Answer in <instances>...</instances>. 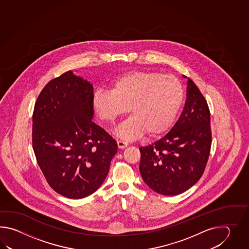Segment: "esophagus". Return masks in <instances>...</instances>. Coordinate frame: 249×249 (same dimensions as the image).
Returning <instances> with one entry per match:
<instances>
[{
	"label": "esophagus",
	"mask_w": 249,
	"mask_h": 249,
	"mask_svg": "<svg viewBox=\"0 0 249 249\" xmlns=\"http://www.w3.org/2000/svg\"><path fill=\"white\" fill-rule=\"evenodd\" d=\"M117 146H118L119 148H124L128 146V142L119 140V141H117Z\"/></svg>",
	"instance_id": "esophagus-1"
}]
</instances>
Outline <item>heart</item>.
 Wrapping results in <instances>:
<instances>
[{
	"mask_svg": "<svg viewBox=\"0 0 249 249\" xmlns=\"http://www.w3.org/2000/svg\"><path fill=\"white\" fill-rule=\"evenodd\" d=\"M183 99V86L175 75L132 71L114 80L110 90H96L91 104L96 116L107 124H113L128 109L131 116L117 128V135L134 140L145 132L157 136L165 132Z\"/></svg>",
	"mask_w": 249,
	"mask_h": 249,
	"instance_id": "heart-1",
	"label": "heart"
}]
</instances>
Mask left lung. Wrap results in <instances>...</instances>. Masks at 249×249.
Masks as SVG:
<instances>
[{"mask_svg":"<svg viewBox=\"0 0 249 249\" xmlns=\"http://www.w3.org/2000/svg\"><path fill=\"white\" fill-rule=\"evenodd\" d=\"M211 144L209 107L195 83L188 78L185 106L178 121L164 137L140 148L143 180L159 194L179 195L201 178Z\"/></svg>","mask_w":249,"mask_h":249,"instance_id":"1","label":"left lung"}]
</instances>
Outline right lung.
Returning a JSON list of instances; mask_svg holds the SVG:
<instances>
[{
	"label": "right lung",
	"instance_id": "1",
	"mask_svg": "<svg viewBox=\"0 0 249 249\" xmlns=\"http://www.w3.org/2000/svg\"><path fill=\"white\" fill-rule=\"evenodd\" d=\"M93 86L68 71L51 80L36 102L32 142L49 185L69 198L95 192L106 179L117 142L92 121Z\"/></svg>",
	"mask_w": 249,
	"mask_h": 249
}]
</instances>
